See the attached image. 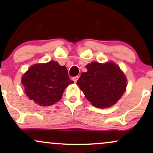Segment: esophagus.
<instances>
[{
	"label": "esophagus",
	"instance_id": "1",
	"mask_svg": "<svg viewBox=\"0 0 153 153\" xmlns=\"http://www.w3.org/2000/svg\"><path fill=\"white\" fill-rule=\"evenodd\" d=\"M78 78H79V76H75V77H73V78L72 79H73V80L74 81V82H76L77 80H78Z\"/></svg>",
	"mask_w": 153,
	"mask_h": 153
}]
</instances>
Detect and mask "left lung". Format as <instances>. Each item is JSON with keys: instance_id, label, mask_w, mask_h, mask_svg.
<instances>
[{"instance_id": "obj_1", "label": "left lung", "mask_w": 153, "mask_h": 153, "mask_svg": "<svg viewBox=\"0 0 153 153\" xmlns=\"http://www.w3.org/2000/svg\"><path fill=\"white\" fill-rule=\"evenodd\" d=\"M77 85L93 106L100 108L115 104L127 88V78L114 62H93L87 65Z\"/></svg>"}]
</instances>
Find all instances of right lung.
<instances>
[{"label": "right lung", "instance_id": "add662e5", "mask_svg": "<svg viewBox=\"0 0 153 153\" xmlns=\"http://www.w3.org/2000/svg\"><path fill=\"white\" fill-rule=\"evenodd\" d=\"M22 82L29 99L39 106H48L60 100L65 89L73 81L70 80L65 66L50 61L33 65L23 75Z\"/></svg>", "mask_w": 153, "mask_h": 153}]
</instances>
